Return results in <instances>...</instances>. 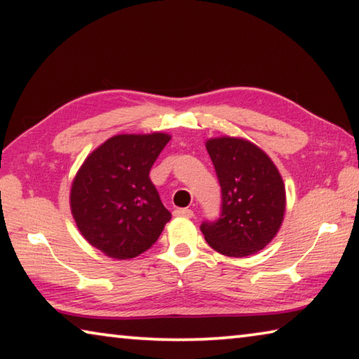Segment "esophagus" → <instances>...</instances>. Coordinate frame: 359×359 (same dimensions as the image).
<instances>
[{
	"label": "esophagus",
	"instance_id": "34e87169",
	"mask_svg": "<svg viewBox=\"0 0 359 359\" xmlns=\"http://www.w3.org/2000/svg\"><path fill=\"white\" fill-rule=\"evenodd\" d=\"M174 215L182 217V218H191L194 215V212L191 209H175Z\"/></svg>",
	"mask_w": 359,
	"mask_h": 359
}]
</instances>
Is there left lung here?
Here are the masks:
<instances>
[{
	"instance_id": "8db88e82",
	"label": "left lung",
	"mask_w": 359,
	"mask_h": 359,
	"mask_svg": "<svg viewBox=\"0 0 359 359\" xmlns=\"http://www.w3.org/2000/svg\"><path fill=\"white\" fill-rule=\"evenodd\" d=\"M222 187V217L203 223L205 242L224 257L244 258L271 244L287 210V191L274 161L244 137L205 141Z\"/></svg>"
}]
</instances>
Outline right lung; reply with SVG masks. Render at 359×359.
Instances as JSON below:
<instances>
[{"instance_id":"right-lung-1","label":"right lung","mask_w":359,"mask_h":359,"mask_svg":"<svg viewBox=\"0 0 359 359\" xmlns=\"http://www.w3.org/2000/svg\"><path fill=\"white\" fill-rule=\"evenodd\" d=\"M168 133L115 135L85 158L69 191L76 226L112 259H131L155 244L171 212L149 177Z\"/></svg>"}]
</instances>
